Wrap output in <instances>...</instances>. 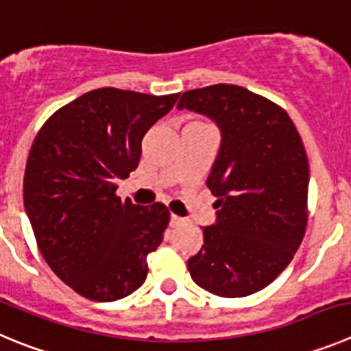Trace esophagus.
<instances>
[{
    "label": "esophagus",
    "mask_w": 351,
    "mask_h": 351,
    "mask_svg": "<svg viewBox=\"0 0 351 351\" xmlns=\"http://www.w3.org/2000/svg\"><path fill=\"white\" fill-rule=\"evenodd\" d=\"M182 223H184V219H182V217H179V215H176V214L170 215V226H172V228L181 226Z\"/></svg>",
    "instance_id": "34e87169"
}]
</instances>
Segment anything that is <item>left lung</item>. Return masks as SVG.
Here are the masks:
<instances>
[{
    "label": "left lung",
    "mask_w": 351,
    "mask_h": 351,
    "mask_svg": "<svg viewBox=\"0 0 351 351\" xmlns=\"http://www.w3.org/2000/svg\"><path fill=\"white\" fill-rule=\"evenodd\" d=\"M179 109L207 114L223 134L207 186L217 221L188 259L195 284L221 298H243L280 275L303 242L310 167L284 108L239 85L188 90Z\"/></svg>",
    "instance_id": "1"
}]
</instances>
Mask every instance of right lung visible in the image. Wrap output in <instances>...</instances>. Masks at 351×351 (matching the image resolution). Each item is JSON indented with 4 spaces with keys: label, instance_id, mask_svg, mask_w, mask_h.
<instances>
[{
    "label": "right lung",
    "instance_id": "1",
    "mask_svg": "<svg viewBox=\"0 0 351 351\" xmlns=\"http://www.w3.org/2000/svg\"><path fill=\"white\" fill-rule=\"evenodd\" d=\"M178 99L104 86L57 109L34 137L25 212L47 265L86 300H121L146 280L170 212L123 202L117 181L137 169L144 134Z\"/></svg>",
    "mask_w": 351,
    "mask_h": 351
}]
</instances>
